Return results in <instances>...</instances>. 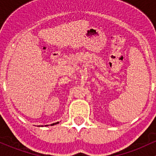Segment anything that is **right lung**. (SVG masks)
Masks as SVG:
<instances>
[{
  "instance_id": "add662e5",
  "label": "right lung",
  "mask_w": 156,
  "mask_h": 156,
  "mask_svg": "<svg viewBox=\"0 0 156 156\" xmlns=\"http://www.w3.org/2000/svg\"><path fill=\"white\" fill-rule=\"evenodd\" d=\"M58 123H59L58 122H55V123H53V124H51V125H56V124H58ZM39 127L40 126H42V127H43V125H39ZM44 126H48V125H44Z\"/></svg>"
}]
</instances>
